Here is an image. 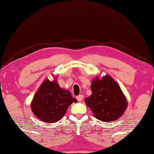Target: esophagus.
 Returning <instances> with one entry per match:
<instances>
[{
    "mask_svg": "<svg viewBox=\"0 0 154 154\" xmlns=\"http://www.w3.org/2000/svg\"><path fill=\"white\" fill-rule=\"evenodd\" d=\"M83 97H84V96H83L82 95H78V96H77V100L78 101H82V100H83Z\"/></svg>",
    "mask_w": 154,
    "mask_h": 154,
    "instance_id": "obj_1",
    "label": "esophagus"
}]
</instances>
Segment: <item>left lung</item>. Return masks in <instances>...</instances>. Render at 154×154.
Listing matches in <instances>:
<instances>
[{"instance_id": "left-lung-1", "label": "left lung", "mask_w": 154, "mask_h": 154, "mask_svg": "<svg viewBox=\"0 0 154 154\" xmlns=\"http://www.w3.org/2000/svg\"><path fill=\"white\" fill-rule=\"evenodd\" d=\"M92 94L85 100L96 118L103 122L113 121L123 116L128 102L120 86L109 75L92 81Z\"/></svg>"}]
</instances>
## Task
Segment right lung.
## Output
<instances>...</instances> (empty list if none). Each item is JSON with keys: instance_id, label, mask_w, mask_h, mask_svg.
Returning a JSON list of instances; mask_svg holds the SVG:
<instances>
[{"instance_id": "1", "label": "right lung", "mask_w": 154, "mask_h": 154, "mask_svg": "<svg viewBox=\"0 0 154 154\" xmlns=\"http://www.w3.org/2000/svg\"><path fill=\"white\" fill-rule=\"evenodd\" d=\"M77 100L69 90L61 88L56 79L44 80L35 94L31 107L33 113L46 123H55L66 113L68 107Z\"/></svg>"}]
</instances>
